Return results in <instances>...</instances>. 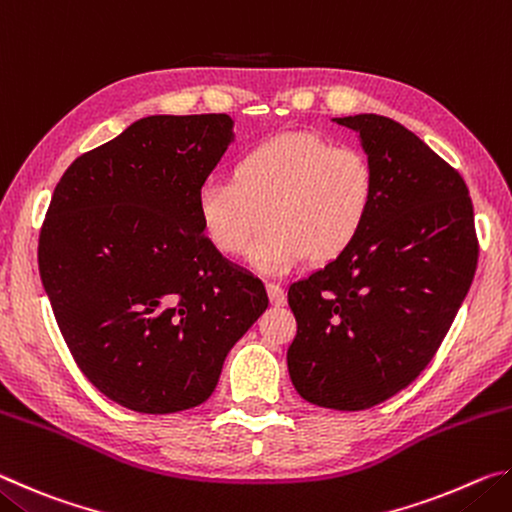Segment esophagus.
<instances>
[{
	"instance_id": "esophagus-1",
	"label": "esophagus",
	"mask_w": 512,
	"mask_h": 512,
	"mask_svg": "<svg viewBox=\"0 0 512 512\" xmlns=\"http://www.w3.org/2000/svg\"><path fill=\"white\" fill-rule=\"evenodd\" d=\"M266 289H268V298H271V305L282 307L284 302H287V293H284V289L277 282H268Z\"/></svg>"
}]
</instances>
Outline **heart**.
<instances>
[{
	"mask_svg": "<svg viewBox=\"0 0 512 512\" xmlns=\"http://www.w3.org/2000/svg\"><path fill=\"white\" fill-rule=\"evenodd\" d=\"M377 169L357 146H334L314 133H284L241 153L232 183H207L198 216L210 244L241 257L253 253L268 273L309 259L329 264L357 244L375 210Z\"/></svg>",
	"mask_w": 512,
	"mask_h": 512,
	"instance_id": "obj_1",
	"label": "heart"
}]
</instances>
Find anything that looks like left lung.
<instances>
[{"instance_id": "8db88e82", "label": "left lung", "mask_w": 512, "mask_h": 512, "mask_svg": "<svg viewBox=\"0 0 512 512\" xmlns=\"http://www.w3.org/2000/svg\"><path fill=\"white\" fill-rule=\"evenodd\" d=\"M377 169V201L348 253L293 282L289 375L300 397L363 411L429 366L479 259L472 198L452 164L381 115L339 117Z\"/></svg>"}]
</instances>
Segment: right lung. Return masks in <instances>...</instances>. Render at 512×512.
I'll return each mask as SVG.
<instances>
[{
	"mask_svg": "<svg viewBox=\"0 0 512 512\" xmlns=\"http://www.w3.org/2000/svg\"><path fill=\"white\" fill-rule=\"evenodd\" d=\"M232 140L228 115H153L69 164L38 266L60 334L99 391L137 413L214 393L264 314V282L207 241L198 192Z\"/></svg>",
	"mask_w": 512,
	"mask_h": 512,
	"instance_id": "right-lung-1",
	"label": "right lung"
}]
</instances>
